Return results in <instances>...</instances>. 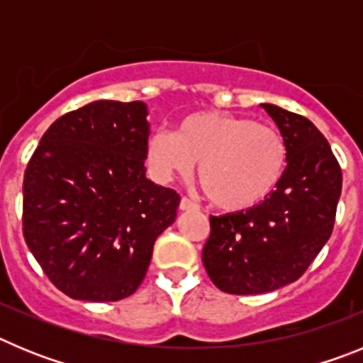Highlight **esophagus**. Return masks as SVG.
I'll return each instance as SVG.
<instances>
[{
    "mask_svg": "<svg viewBox=\"0 0 363 363\" xmlns=\"http://www.w3.org/2000/svg\"><path fill=\"white\" fill-rule=\"evenodd\" d=\"M179 211H198V203H194L189 198H182V201H179Z\"/></svg>",
    "mask_w": 363,
    "mask_h": 363,
    "instance_id": "obj_1",
    "label": "esophagus"
}]
</instances>
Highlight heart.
<instances>
[{"label": "heart", "mask_w": 363, "mask_h": 363, "mask_svg": "<svg viewBox=\"0 0 363 363\" xmlns=\"http://www.w3.org/2000/svg\"><path fill=\"white\" fill-rule=\"evenodd\" d=\"M147 165L154 178L171 184L198 176L213 205L242 213L264 203L277 191L287 165V145L277 129L245 116L201 111L176 125L174 134L149 138Z\"/></svg>", "instance_id": "b5f03b06"}]
</instances>
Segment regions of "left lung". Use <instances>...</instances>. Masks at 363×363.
Masks as SVG:
<instances>
[{
  "label": "left lung",
  "mask_w": 363,
  "mask_h": 363,
  "mask_svg": "<svg viewBox=\"0 0 363 363\" xmlns=\"http://www.w3.org/2000/svg\"><path fill=\"white\" fill-rule=\"evenodd\" d=\"M287 145L277 191L258 207L211 216L201 259L218 289L271 293L307 271L333 233L342 169L331 145L307 118L262 104Z\"/></svg>",
  "instance_id": "obj_1"
}]
</instances>
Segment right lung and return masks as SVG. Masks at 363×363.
I'll list each match as a JSON object with an SVG mask.
<instances>
[{"mask_svg": "<svg viewBox=\"0 0 363 363\" xmlns=\"http://www.w3.org/2000/svg\"><path fill=\"white\" fill-rule=\"evenodd\" d=\"M143 101L98 99L57 118L23 178V236L57 289L118 301L142 285L179 194L145 176Z\"/></svg>", "mask_w": 363, "mask_h": 363, "instance_id": "1", "label": "right lung"}]
</instances>
